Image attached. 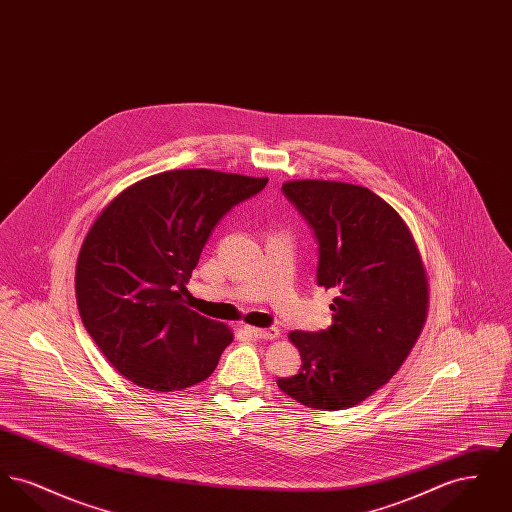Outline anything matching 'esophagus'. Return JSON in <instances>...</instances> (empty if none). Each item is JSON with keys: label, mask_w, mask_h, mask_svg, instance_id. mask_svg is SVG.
<instances>
[{"label": "esophagus", "mask_w": 512, "mask_h": 512, "mask_svg": "<svg viewBox=\"0 0 512 512\" xmlns=\"http://www.w3.org/2000/svg\"><path fill=\"white\" fill-rule=\"evenodd\" d=\"M245 332L253 338H259V340H276L280 336V330L270 326V328H255V326H245Z\"/></svg>", "instance_id": "obj_1"}]
</instances>
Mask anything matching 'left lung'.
<instances>
[{
	"mask_svg": "<svg viewBox=\"0 0 512 512\" xmlns=\"http://www.w3.org/2000/svg\"><path fill=\"white\" fill-rule=\"evenodd\" d=\"M282 192L315 234L318 286L336 297L332 326L290 334L301 368L278 388L311 409H349L390 380L420 336L424 267L407 224L368 188L293 180Z\"/></svg>",
	"mask_w": 512,
	"mask_h": 512,
	"instance_id": "obj_1",
	"label": "left lung"
}]
</instances>
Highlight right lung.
I'll return each instance as SVG.
<instances>
[{
    "label": "right lung",
    "instance_id": "obj_1",
    "mask_svg": "<svg viewBox=\"0 0 512 512\" xmlns=\"http://www.w3.org/2000/svg\"><path fill=\"white\" fill-rule=\"evenodd\" d=\"M267 182L209 169L161 172L126 188L94 222L76 263L78 311L130 382L178 391L217 368L232 332L188 309L182 293L220 219Z\"/></svg>",
    "mask_w": 512,
    "mask_h": 512
}]
</instances>
